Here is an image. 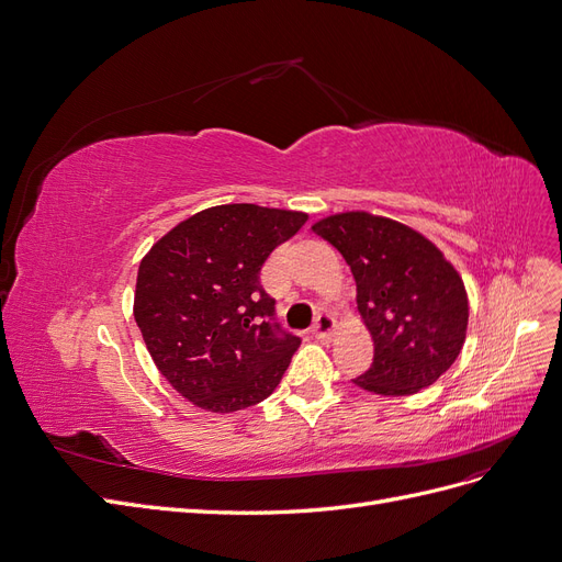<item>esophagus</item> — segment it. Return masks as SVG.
Wrapping results in <instances>:
<instances>
[{
  "instance_id": "obj_1",
  "label": "esophagus",
  "mask_w": 562,
  "mask_h": 562,
  "mask_svg": "<svg viewBox=\"0 0 562 562\" xmlns=\"http://www.w3.org/2000/svg\"><path fill=\"white\" fill-rule=\"evenodd\" d=\"M334 328H336V319L328 313H319L313 324V336L319 340H330V336H334Z\"/></svg>"
}]
</instances>
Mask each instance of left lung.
Listing matches in <instances>:
<instances>
[{"instance_id": "obj_1", "label": "left lung", "mask_w": 562, "mask_h": 562, "mask_svg": "<svg viewBox=\"0 0 562 562\" xmlns=\"http://www.w3.org/2000/svg\"><path fill=\"white\" fill-rule=\"evenodd\" d=\"M313 232L334 245L357 280V305L375 355L351 380L380 396H409L459 359L468 330L461 276L414 228L370 213L330 215Z\"/></svg>"}]
</instances>
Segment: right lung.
<instances>
[{
  "mask_svg": "<svg viewBox=\"0 0 562 562\" xmlns=\"http://www.w3.org/2000/svg\"><path fill=\"white\" fill-rule=\"evenodd\" d=\"M305 220L255 203L215 205L143 257L136 324L161 375L196 407L245 409L280 384L301 338L278 322L261 268Z\"/></svg>",
  "mask_w": 562,
  "mask_h": 562,
  "instance_id": "add662e5",
  "label": "right lung"
}]
</instances>
